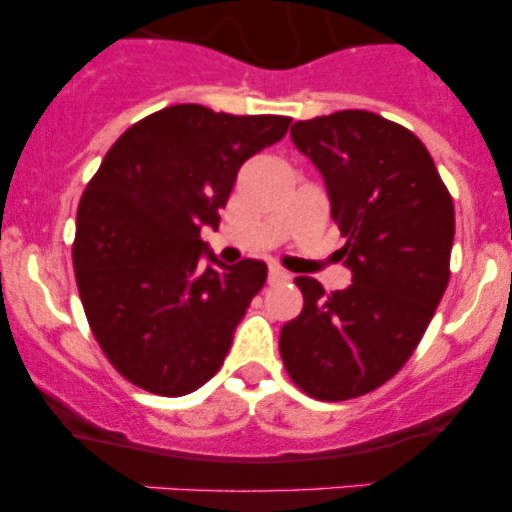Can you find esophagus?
I'll return each instance as SVG.
<instances>
[{
  "label": "esophagus",
  "instance_id": "esophagus-1",
  "mask_svg": "<svg viewBox=\"0 0 512 512\" xmlns=\"http://www.w3.org/2000/svg\"><path fill=\"white\" fill-rule=\"evenodd\" d=\"M288 280H290V275L283 270V267L270 265V270H267V283L275 285V283H288Z\"/></svg>",
  "mask_w": 512,
  "mask_h": 512
}]
</instances>
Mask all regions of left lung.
<instances>
[{"label":"left lung","mask_w":512,"mask_h":512,"mask_svg":"<svg viewBox=\"0 0 512 512\" xmlns=\"http://www.w3.org/2000/svg\"><path fill=\"white\" fill-rule=\"evenodd\" d=\"M295 148L321 171L346 237V290L295 278L303 310L280 331L290 379L313 399L369 394L407 364L450 283L455 207L424 143L369 111L298 121Z\"/></svg>","instance_id":"obj_1"}]
</instances>
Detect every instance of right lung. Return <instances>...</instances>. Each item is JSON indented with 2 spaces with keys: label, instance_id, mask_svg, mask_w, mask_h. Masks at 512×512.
<instances>
[{
  "label": "right lung",
  "instance_id": "right-lung-1",
  "mask_svg": "<svg viewBox=\"0 0 512 512\" xmlns=\"http://www.w3.org/2000/svg\"><path fill=\"white\" fill-rule=\"evenodd\" d=\"M288 126L285 116L169 105L133 123L85 186L75 280L95 341L131 384L184 396L224 364L267 265H222L199 232L217 229L240 166Z\"/></svg>",
  "mask_w": 512,
  "mask_h": 512
}]
</instances>
